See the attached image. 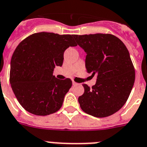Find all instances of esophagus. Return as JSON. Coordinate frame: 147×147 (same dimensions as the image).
<instances>
[{
    "label": "esophagus",
    "instance_id": "obj_1",
    "mask_svg": "<svg viewBox=\"0 0 147 147\" xmlns=\"http://www.w3.org/2000/svg\"><path fill=\"white\" fill-rule=\"evenodd\" d=\"M72 84H73V85H77L78 84L76 83V82H75V81H72Z\"/></svg>",
    "mask_w": 147,
    "mask_h": 147
}]
</instances>
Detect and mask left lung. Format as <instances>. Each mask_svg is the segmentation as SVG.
Listing matches in <instances>:
<instances>
[{"label":"left lung","instance_id":"1","mask_svg":"<svg viewBox=\"0 0 147 147\" xmlns=\"http://www.w3.org/2000/svg\"><path fill=\"white\" fill-rule=\"evenodd\" d=\"M87 53L88 73L97 76L92 88L84 84L78 97L83 111L96 117H106L118 111L126 102L135 79V71L124 43L110 34L74 35Z\"/></svg>","mask_w":147,"mask_h":147}]
</instances>
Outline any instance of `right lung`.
<instances>
[{
  "instance_id": "add662e5",
  "label": "right lung",
  "mask_w": 147,
  "mask_h": 147,
  "mask_svg": "<svg viewBox=\"0 0 147 147\" xmlns=\"http://www.w3.org/2000/svg\"><path fill=\"white\" fill-rule=\"evenodd\" d=\"M73 36L36 33L16 47L11 59L9 82L17 100L27 111L46 116L62 107L72 82L69 78L57 79L53 71L63 65L65 50L77 45Z\"/></svg>"
}]
</instances>
